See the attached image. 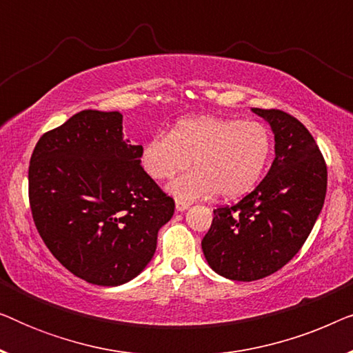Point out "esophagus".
Listing matches in <instances>:
<instances>
[{"label": "esophagus", "instance_id": "34e87169", "mask_svg": "<svg viewBox=\"0 0 353 353\" xmlns=\"http://www.w3.org/2000/svg\"><path fill=\"white\" fill-rule=\"evenodd\" d=\"M190 205H191V202H185V201H178V199H176V210H178V212L186 210Z\"/></svg>", "mask_w": 353, "mask_h": 353}]
</instances>
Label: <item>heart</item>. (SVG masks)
<instances>
[{"label": "heart", "instance_id": "1", "mask_svg": "<svg viewBox=\"0 0 353 353\" xmlns=\"http://www.w3.org/2000/svg\"><path fill=\"white\" fill-rule=\"evenodd\" d=\"M272 146V134L263 123L202 115L183 119L168 134L149 138L139 161L156 181L170 180L192 161L194 170L168 188L178 201L191 202L215 191L221 197H238L262 178Z\"/></svg>", "mask_w": 353, "mask_h": 353}]
</instances>
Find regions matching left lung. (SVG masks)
I'll return each mask as SVG.
<instances>
[{"label": "left lung", "instance_id": "8db88e82", "mask_svg": "<svg viewBox=\"0 0 353 353\" xmlns=\"http://www.w3.org/2000/svg\"><path fill=\"white\" fill-rule=\"evenodd\" d=\"M274 133L267 176L234 205L214 210L202 250L212 270L255 281L283 268L305 243L325 204L327 168L310 132L279 109H252Z\"/></svg>", "mask_w": 353, "mask_h": 353}]
</instances>
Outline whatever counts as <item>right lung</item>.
Masks as SVG:
<instances>
[{
	"label": "right lung",
	"instance_id": "1",
	"mask_svg": "<svg viewBox=\"0 0 353 353\" xmlns=\"http://www.w3.org/2000/svg\"><path fill=\"white\" fill-rule=\"evenodd\" d=\"M122 114L81 110L38 139L28 165L33 221L51 254L91 284L143 272L175 201L143 170Z\"/></svg>",
	"mask_w": 353,
	"mask_h": 353
}]
</instances>
